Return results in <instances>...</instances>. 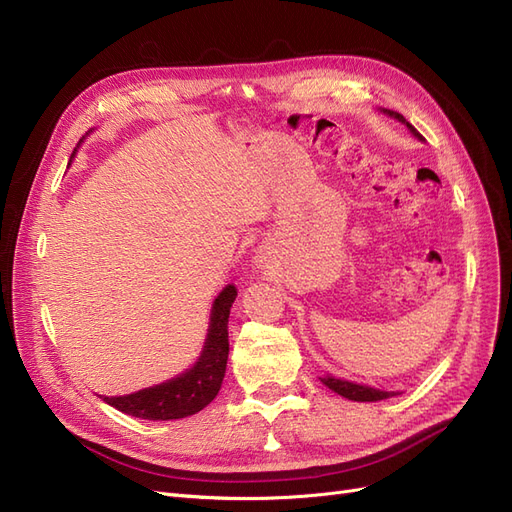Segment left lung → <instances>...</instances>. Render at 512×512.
Returning <instances> with one entry per match:
<instances>
[{
	"label": "left lung",
	"mask_w": 512,
	"mask_h": 512,
	"mask_svg": "<svg viewBox=\"0 0 512 512\" xmlns=\"http://www.w3.org/2000/svg\"><path fill=\"white\" fill-rule=\"evenodd\" d=\"M379 112L394 118V120H398L400 125H404V127L409 129V133L415 139H419V142H424V137L417 133V129L411 125V122H407V118H404L402 114H398L394 110H385V108H379ZM320 381L328 387V390H332L334 394H339V396H343L347 400H354V402H377V400H385V398H392V396L400 394V392L377 390V387H370V385L356 383V381H347V379H339V377H332V375H324V377H320Z\"/></svg>",
	"instance_id": "1"
}]
</instances>
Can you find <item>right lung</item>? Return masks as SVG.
<instances>
[{"mask_svg": "<svg viewBox=\"0 0 512 512\" xmlns=\"http://www.w3.org/2000/svg\"><path fill=\"white\" fill-rule=\"evenodd\" d=\"M93 133V129L88 131ZM86 133V135H88ZM82 142V139H80ZM78 150V148H76ZM76 154V152H74ZM72 154V158H74ZM237 298V288L228 284L216 296L209 313V328L197 362L184 373L163 383L144 387V390L125 396H99L110 407L131 417L150 421L182 419L203 411L222 387L228 360V315Z\"/></svg>", "mask_w": 512, "mask_h": 512, "instance_id": "add662e5", "label": "right lung"}]
</instances>
